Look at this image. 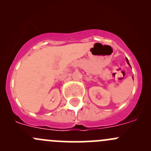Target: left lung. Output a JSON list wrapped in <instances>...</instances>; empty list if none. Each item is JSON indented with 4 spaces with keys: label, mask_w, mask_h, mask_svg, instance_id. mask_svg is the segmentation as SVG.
<instances>
[{
    "label": "left lung",
    "mask_w": 151,
    "mask_h": 151,
    "mask_svg": "<svg viewBox=\"0 0 151 151\" xmlns=\"http://www.w3.org/2000/svg\"><path fill=\"white\" fill-rule=\"evenodd\" d=\"M126 60H127V63H129V66H130V64H129V60H128V59H127V58H126Z\"/></svg>",
    "instance_id": "1"
}]
</instances>
